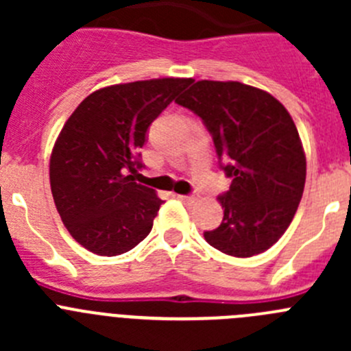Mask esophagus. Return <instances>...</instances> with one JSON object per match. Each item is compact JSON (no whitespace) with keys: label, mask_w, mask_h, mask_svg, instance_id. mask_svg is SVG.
I'll return each instance as SVG.
<instances>
[{"label":"esophagus","mask_w":351,"mask_h":351,"mask_svg":"<svg viewBox=\"0 0 351 351\" xmlns=\"http://www.w3.org/2000/svg\"><path fill=\"white\" fill-rule=\"evenodd\" d=\"M179 198H181V200L184 204H195L198 200L197 195H181V197H179Z\"/></svg>","instance_id":"obj_1"}]
</instances>
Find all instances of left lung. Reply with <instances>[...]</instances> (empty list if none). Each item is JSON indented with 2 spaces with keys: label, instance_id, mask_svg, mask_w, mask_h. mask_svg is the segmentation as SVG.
<instances>
[{
  "label": "left lung",
  "instance_id": "obj_1",
  "mask_svg": "<svg viewBox=\"0 0 351 351\" xmlns=\"http://www.w3.org/2000/svg\"><path fill=\"white\" fill-rule=\"evenodd\" d=\"M176 101L204 121L232 178L219 197L223 221L204 232L206 241L237 258L267 251L290 226L306 182L291 116L267 91L234 80H198Z\"/></svg>",
  "mask_w": 351,
  "mask_h": 351
}]
</instances>
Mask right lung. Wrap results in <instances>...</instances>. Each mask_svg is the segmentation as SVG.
<instances>
[{"instance_id":"obj_1","label":"right lung","mask_w":351,"mask_h":351,"mask_svg":"<svg viewBox=\"0 0 351 351\" xmlns=\"http://www.w3.org/2000/svg\"><path fill=\"white\" fill-rule=\"evenodd\" d=\"M191 79L116 84L84 98L51 154V190L66 230L95 255L116 256L144 241L163 204L135 182L147 130Z\"/></svg>"}]
</instances>
